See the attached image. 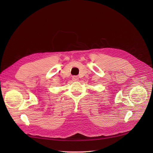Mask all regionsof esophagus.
<instances>
[{"mask_svg": "<svg viewBox=\"0 0 153 153\" xmlns=\"http://www.w3.org/2000/svg\"><path fill=\"white\" fill-rule=\"evenodd\" d=\"M72 80L74 82H77L78 80V77L76 76H73V78H72Z\"/></svg>", "mask_w": 153, "mask_h": 153, "instance_id": "1", "label": "esophagus"}]
</instances>
